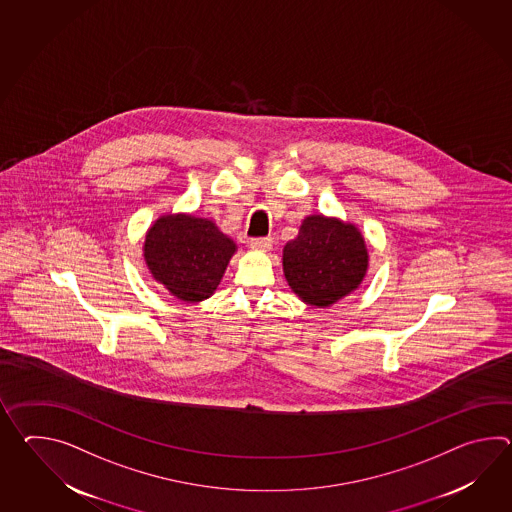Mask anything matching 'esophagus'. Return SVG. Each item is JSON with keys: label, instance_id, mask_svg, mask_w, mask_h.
<instances>
[{"label": "esophagus", "instance_id": "34e87169", "mask_svg": "<svg viewBox=\"0 0 512 512\" xmlns=\"http://www.w3.org/2000/svg\"><path fill=\"white\" fill-rule=\"evenodd\" d=\"M273 240L272 237H264V239H251L250 248L255 251H270L272 250Z\"/></svg>", "mask_w": 512, "mask_h": 512}]
</instances>
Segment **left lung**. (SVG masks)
<instances>
[{
    "mask_svg": "<svg viewBox=\"0 0 512 512\" xmlns=\"http://www.w3.org/2000/svg\"><path fill=\"white\" fill-rule=\"evenodd\" d=\"M367 264L360 229L323 215L307 216L283 250L284 277L310 307H330L349 296L364 281Z\"/></svg>",
    "mask_w": 512,
    "mask_h": 512,
    "instance_id": "obj_1",
    "label": "left lung"
}]
</instances>
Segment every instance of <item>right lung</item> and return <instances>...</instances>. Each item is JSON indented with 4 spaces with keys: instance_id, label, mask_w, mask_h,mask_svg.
I'll return each instance as SVG.
<instances>
[{
    "instance_id": "obj_1",
    "label": "right lung",
    "mask_w": 512,
    "mask_h": 512,
    "mask_svg": "<svg viewBox=\"0 0 512 512\" xmlns=\"http://www.w3.org/2000/svg\"><path fill=\"white\" fill-rule=\"evenodd\" d=\"M235 251V242L213 220L182 213L159 216L143 246L152 277L187 303L215 294Z\"/></svg>"
}]
</instances>
